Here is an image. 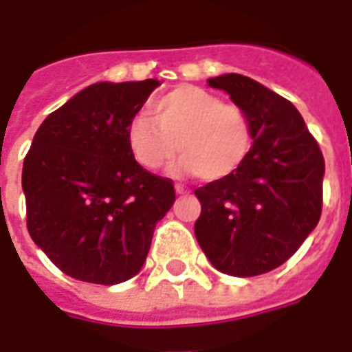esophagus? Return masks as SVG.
Masks as SVG:
<instances>
[{
	"instance_id": "obj_1",
	"label": "esophagus",
	"mask_w": 352,
	"mask_h": 352,
	"mask_svg": "<svg viewBox=\"0 0 352 352\" xmlns=\"http://www.w3.org/2000/svg\"><path fill=\"white\" fill-rule=\"evenodd\" d=\"M175 191L177 193H188V190L182 184H175Z\"/></svg>"
}]
</instances>
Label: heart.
Wrapping results in <instances>:
<instances>
[{"mask_svg": "<svg viewBox=\"0 0 352 352\" xmlns=\"http://www.w3.org/2000/svg\"><path fill=\"white\" fill-rule=\"evenodd\" d=\"M150 117L137 113L126 126L131 155L142 168L159 170L173 161L202 181L233 175L250 157L255 133L248 111L204 88L181 85L150 102Z\"/></svg>", "mask_w": 352, "mask_h": 352, "instance_id": "b5f03b06", "label": "heart"}]
</instances>
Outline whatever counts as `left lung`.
<instances>
[{"instance_id":"1","label":"left lung","mask_w":352,"mask_h":352,"mask_svg":"<svg viewBox=\"0 0 352 352\" xmlns=\"http://www.w3.org/2000/svg\"><path fill=\"white\" fill-rule=\"evenodd\" d=\"M208 82L248 111L255 142L233 175L195 190L197 242L226 275H264L295 255L318 224L324 155L293 102L241 74Z\"/></svg>"}]
</instances>
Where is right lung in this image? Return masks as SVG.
I'll return each mask as SVG.
<instances>
[{"instance_id": "obj_1", "label": "right lung", "mask_w": 352, "mask_h": 352, "mask_svg": "<svg viewBox=\"0 0 352 352\" xmlns=\"http://www.w3.org/2000/svg\"><path fill=\"white\" fill-rule=\"evenodd\" d=\"M157 79L96 82L43 121L23 162L28 233L65 275L113 285L141 271L173 181L133 159L126 126Z\"/></svg>"}]
</instances>
